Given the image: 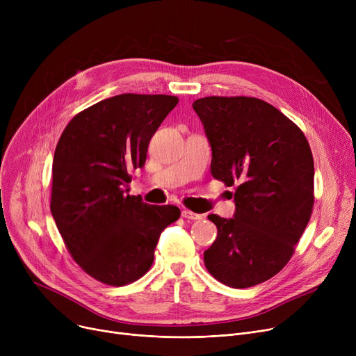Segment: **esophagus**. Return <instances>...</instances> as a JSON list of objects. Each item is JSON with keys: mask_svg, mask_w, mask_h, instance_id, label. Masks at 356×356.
<instances>
[{"mask_svg": "<svg viewBox=\"0 0 356 356\" xmlns=\"http://www.w3.org/2000/svg\"><path fill=\"white\" fill-rule=\"evenodd\" d=\"M181 216L186 218V219H192V220H197V219H202V218H203V215L195 213V212H192V211H189V209H183V211H181Z\"/></svg>", "mask_w": 356, "mask_h": 356, "instance_id": "34e87169", "label": "esophagus"}]
</instances>
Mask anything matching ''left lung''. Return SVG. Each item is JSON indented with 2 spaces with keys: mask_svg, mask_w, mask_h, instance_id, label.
<instances>
[{
  "mask_svg": "<svg viewBox=\"0 0 356 356\" xmlns=\"http://www.w3.org/2000/svg\"><path fill=\"white\" fill-rule=\"evenodd\" d=\"M212 147L211 172L235 188V215H209L218 236L203 259L234 289L264 283L289 263L314 203L310 145L291 120L266 101L207 97L193 102Z\"/></svg>",
  "mask_w": 356,
  "mask_h": 356,
  "instance_id": "left-lung-1",
  "label": "left lung"
}]
</instances>
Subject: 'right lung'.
Listing matches in <instances>:
<instances>
[{
    "label": "right lung",
    "instance_id": "1",
    "mask_svg": "<svg viewBox=\"0 0 356 356\" xmlns=\"http://www.w3.org/2000/svg\"><path fill=\"white\" fill-rule=\"evenodd\" d=\"M179 102L172 95H122L74 115L54 149L50 211L79 267L108 286H125L153 264L173 204L128 195L129 172L143 167L148 143Z\"/></svg>",
    "mask_w": 356,
    "mask_h": 356
}]
</instances>
